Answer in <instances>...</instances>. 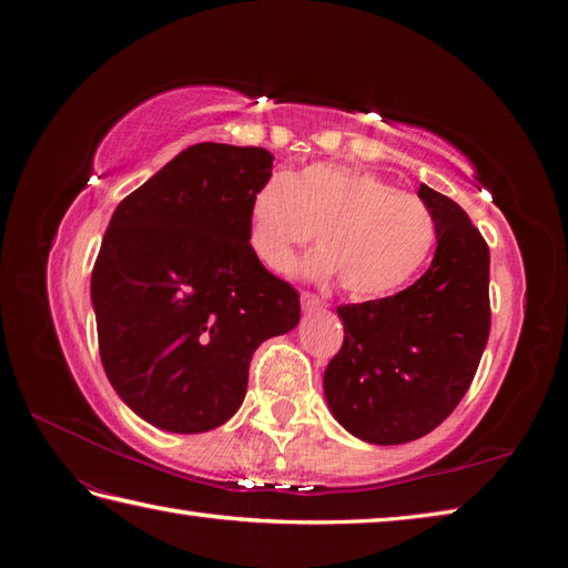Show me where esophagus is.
I'll return each mask as SVG.
<instances>
[{
	"label": "esophagus",
	"instance_id": "obj_1",
	"mask_svg": "<svg viewBox=\"0 0 568 568\" xmlns=\"http://www.w3.org/2000/svg\"><path fill=\"white\" fill-rule=\"evenodd\" d=\"M301 305L305 307V311H317V307H324V301L315 294H311V291H303L301 294Z\"/></svg>",
	"mask_w": 568,
	"mask_h": 568
}]
</instances>
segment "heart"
Segmentation results:
<instances>
[{"label":"heart","instance_id":"b5f03b06","mask_svg":"<svg viewBox=\"0 0 568 568\" xmlns=\"http://www.w3.org/2000/svg\"><path fill=\"white\" fill-rule=\"evenodd\" d=\"M320 244L303 270L341 277L355 298H382L415 277L436 242L428 205L365 170L313 163L272 175L246 209V242L270 270H286L298 246Z\"/></svg>","mask_w":568,"mask_h":568}]
</instances>
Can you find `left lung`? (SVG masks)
I'll use <instances>...</instances> for the list:
<instances>
[{
	"label": "left lung",
	"instance_id": "1",
	"mask_svg": "<svg viewBox=\"0 0 568 568\" xmlns=\"http://www.w3.org/2000/svg\"><path fill=\"white\" fill-rule=\"evenodd\" d=\"M436 253L395 296L338 305L343 346L324 372L332 415L355 438L400 445L426 436L469 390L490 334V251L459 205L419 186Z\"/></svg>",
	"mask_w": 568,
	"mask_h": 568
}]
</instances>
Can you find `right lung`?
<instances>
[{"mask_svg":"<svg viewBox=\"0 0 568 568\" xmlns=\"http://www.w3.org/2000/svg\"><path fill=\"white\" fill-rule=\"evenodd\" d=\"M261 146L184 149L118 203L92 270L101 365L144 422L203 434L244 403L255 348L294 329L298 291L246 242Z\"/></svg>","mask_w":568,"mask_h":568,"instance_id":"obj_1","label":"right lung"}]
</instances>
